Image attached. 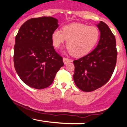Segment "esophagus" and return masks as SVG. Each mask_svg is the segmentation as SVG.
Segmentation results:
<instances>
[{"label":"esophagus","mask_w":127,"mask_h":127,"mask_svg":"<svg viewBox=\"0 0 127 127\" xmlns=\"http://www.w3.org/2000/svg\"><path fill=\"white\" fill-rule=\"evenodd\" d=\"M63 60L64 63L65 64H66L67 63H69V62H73L72 60L69 59H68V58H66V57H64L63 59Z\"/></svg>","instance_id":"obj_1"}]
</instances>
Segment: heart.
I'll return each mask as SVG.
<instances>
[{
  "instance_id": "heart-1",
  "label": "heart",
  "mask_w": 127,
  "mask_h": 127,
  "mask_svg": "<svg viewBox=\"0 0 127 127\" xmlns=\"http://www.w3.org/2000/svg\"><path fill=\"white\" fill-rule=\"evenodd\" d=\"M100 33L94 26L73 23L64 26L62 30L56 29L52 33L54 46L59 48L65 40L67 47L75 57H82L89 53L98 41Z\"/></svg>"
}]
</instances>
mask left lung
Listing matches in <instances>:
<instances>
[{"label":"left lung","instance_id":"obj_1","mask_svg":"<svg viewBox=\"0 0 127 127\" xmlns=\"http://www.w3.org/2000/svg\"><path fill=\"white\" fill-rule=\"evenodd\" d=\"M100 30L98 43L93 51L73 61V80L79 89L91 92L106 84L111 78L117 58L116 39L103 21L97 25Z\"/></svg>","mask_w":127,"mask_h":127}]
</instances>
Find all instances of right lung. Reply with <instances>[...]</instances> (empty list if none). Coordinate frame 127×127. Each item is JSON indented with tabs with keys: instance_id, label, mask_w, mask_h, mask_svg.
Listing matches in <instances>:
<instances>
[{
	"instance_id": "right-lung-1",
	"label": "right lung",
	"mask_w": 127,
	"mask_h": 127,
	"mask_svg": "<svg viewBox=\"0 0 127 127\" xmlns=\"http://www.w3.org/2000/svg\"><path fill=\"white\" fill-rule=\"evenodd\" d=\"M59 27L58 20L42 17L27 20L15 37L14 67L23 82L41 90L53 82L63 66V58L54 48L52 33Z\"/></svg>"
}]
</instances>
